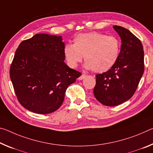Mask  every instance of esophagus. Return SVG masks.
Here are the masks:
<instances>
[{
	"instance_id": "1",
	"label": "esophagus",
	"mask_w": 153,
	"mask_h": 153,
	"mask_svg": "<svg viewBox=\"0 0 153 153\" xmlns=\"http://www.w3.org/2000/svg\"><path fill=\"white\" fill-rule=\"evenodd\" d=\"M86 77V74H82V76H80L78 77V79H79V80H82V79H83L85 78Z\"/></svg>"
}]
</instances>
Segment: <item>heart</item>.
<instances>
[{"label":"heart","instance_id":"1","mask_svg":"<svg viewBox=\"0 0 153 153\" xmlns=\"http://www.w3.org/2000/svg\"><path fill=\"white\" fill-rule=\"evenodd\" d=\"M120 52V43L116 37L106 36L97 32L77 35L74 45H67L64 55L69 67L75 68L82 58L86 62L87 69L96 73L108 71L115 64Z\"/></svg>","mask_w":153,"mask_h":153}]
</instances>
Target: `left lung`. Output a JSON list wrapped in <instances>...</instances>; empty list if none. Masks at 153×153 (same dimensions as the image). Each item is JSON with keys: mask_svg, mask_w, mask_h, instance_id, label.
Returning <instances> with one entry per match:
<instances>
[{"mask_svg": "<svg viewBox=\"0 0 153 153\" xmlns=\"http://www.w3.org/2000/svg\"><path fill=\"white\" fill-rule=\"evenodd\" d=\"M113 28L122 41L120 52L114 66L96 75L94 95L106 106H116L132 97L144 71L142 42L129 30L120 26Z\"/></svg>", "mask_w": 153, "mask_h": 153, "instance_id": "obj_1", "label": "left lung"}]
</instances>
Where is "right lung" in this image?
I'll use <instances>...</instances> for the list:
<instances>
[{"instance_id":"right-lung-1","label":"right lung","mask_w":153,"mask_h":153,"mask_svg":"<svg viewBox=\"0 0 153 153\" xmlns=\"http://www.w3.org/2000/svg\"><path fill=\"white\" fill-rule=\"evenodd\" d=\"M65 43L60 36L37 34L19 45L10 67V78L17 99L33 112L57 110L67 87L81 76L65 64Z\"/></svg>"}]
</instances>
